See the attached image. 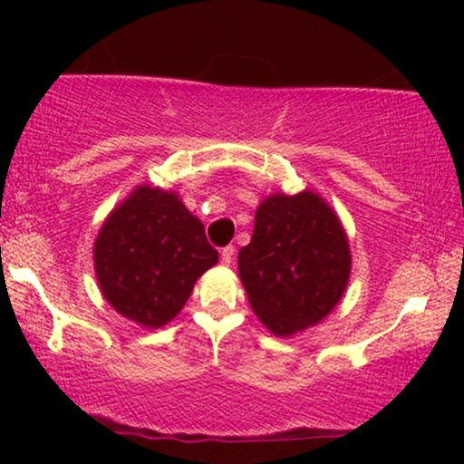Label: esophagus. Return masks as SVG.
<instances>
[{"label":"esophagus","mask_w":464,"mask_h":464,"mask_svg":"<svg viewBox=\"0 0 464 464\" xmlns=\"http://www.w3.org/2000/svg\"><path fill=\"white\" fill-rule=\"evenodd\" d=\"M233 255H236V248H233V246L222 248V253H220L222 264H225V266H231V264H233Z\"/></svg>","instance_id":"obj_1"}]
</instances>
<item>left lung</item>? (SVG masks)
<instances>
[{"instance_id":"8db88e82","label":"left lung","mask_w":464,"mask_h":464,"mask_svg":"<svg viewBox=\"0 0 464 464\" xmlns=\"http://www.w3.org/2000/svg\"><path fill=\"white\" fill-rule=\"evenodd\" d=\"M237 273L253 312L279 338L327 318L347 290L351 250L343 222L316 191H276L255 211Z\"/></svg>"}]
</instances>
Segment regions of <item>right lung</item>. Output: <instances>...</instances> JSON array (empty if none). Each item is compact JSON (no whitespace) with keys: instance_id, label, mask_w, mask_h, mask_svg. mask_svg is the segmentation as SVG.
Listing matches in <instances>:
<instances>
[{"instance_id":"right-lung-1","label":"right lung","mask_w":464,"mask_h":464,"mask_svg":"<svg viewBox=\"0 0 464 464\" xmlns=\"http://www.w3.org/2000/svg\"><path fill=\"white\" fill-rule=\"evenodd\" d=\"M218 264L205 227L177 191L140 185L111 211L93 244L100 292L146 329L172 321L194 284Z\"/></svg>"}]
</instances>
